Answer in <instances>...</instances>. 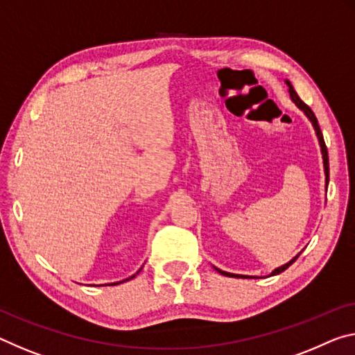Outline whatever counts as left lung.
<instances>
[{
	"instance_id": "left-lung-1",
	"label": "left lung",
	"mask_w": 355,
	"mask_h": 355,
	"mask_svg": "<svg viewBox=\"0 0 355 355\" xmlns=\"http://www.w3.org/2000/svg\"><path fill=\"white\" fill-rule=\"evenodd\" d=\"M286 83H288V87H289V93H291V98H292V101H294V103L297 104V107H299V109H302L303 112H305V115L309 118V120H311V123H313V126H314V131H316V136H318V139H319V145H320V151H322V159H324V171H325V187H329V153H327V147H325V142H324V136H322V132H320V128H319V123H318V118H316V115L313 114V110L309 109V107L303 103V101L299 98V94L295 93V89H294V87L291 85V82H288L286 80ZM299 257V256H295L294 259H292V261H289L288 263H286V266H283V267H278V268H275L273 272H272V275H278V273H281V272H284L286 268H288L289 266H292V263L295 262V259ZM219 273L221 275H226V277H232V278H248V277H243V275H234V273H227V272H223V270H219V268H216Z\"/></svg>"
}]
</instances>
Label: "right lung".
<instances>
[{"label": "right lung", "instance_id": "1", "mask_svg": "<svg viewBox=\"0 0 355 355\" xmlns=\"http://www.w3.org/2000/svg\"><path fill=\"white\" fill-rule=\"evenodd\" d=\"M139 273V272H137ZM134 277H136V275H134ZM134 277H131V278H134ZM131 278H128V279H131ZM128 279H125V281H128ZM120 283H123V281H120ZM120 283H114V284H120Z\"/></svg>", "mask_w": 355, "mask_h": 355}]
</instances>
